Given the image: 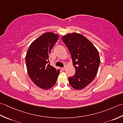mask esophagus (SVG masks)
<instances>
[{
  "label": "esophagus",
  "mask_w": 123,
  "mask_h": 123,
  "mask_svg": "<svg viewBox=\"0 0 123 123\" xmlns=\"http://www.w3.org/2000/svg\"><path fill=\"white\" fill-rule=\"evenodd\" d=\"M66 67H62V71H64V70H65V69H66Z\"/></svg>",
  "instance_id": "esophagus-1"
}]
</instances>
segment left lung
<instances>
[{
  "mask_svg": "<svg viewBox=\"0 0 123 123\" xmlns=\"http://www.w3.org/2000/svg\"><path fill=\"white\" fill-rule=\"evenodd\" d=\"M62 39L71 54L75 68L74 75L68 77L69 83L75 90H82L97 75L100 62L98 51L91 42L81 34H67Z\"/></svg>",
  "mask_w": 123,
  "mask_h": 123,
  "instance_id": "left-lung-1",
  "label": "left lung"
}]
</instances>
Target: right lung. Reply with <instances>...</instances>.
<instances>
[{
  "mask_svg": "<svg viewBox=\"0 0 123 123\" xmlns=\"http://www.w3.org/2000/svg\"><path fill=\"white\" fill-rule=\"evenodd\" d=\"M58 37L57 34L46 32L32 42L26 52L27 73L32 81L42 89L53 86L60 73L49 61L50 51Z\"/></svg>",
  "mask_w": 123,
  "mask_h": 123,
  "instance_id": "right-lung-1",
  "label": "right lung"
}]
</instances>
